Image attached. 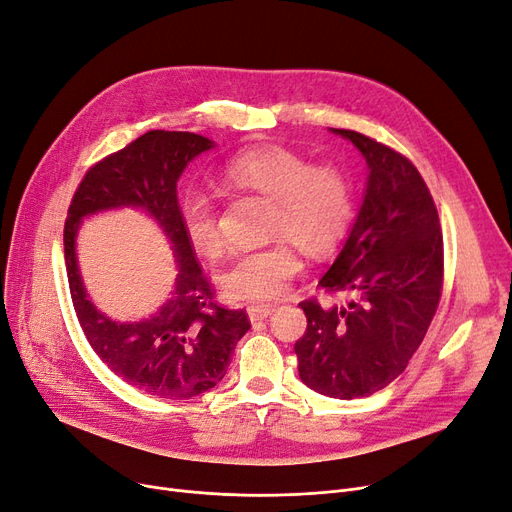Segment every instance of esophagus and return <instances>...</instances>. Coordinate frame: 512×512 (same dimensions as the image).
<instances>
[{
	"mask_svg": "<svg viewBox=\"0 0 512 512\" xmlns=\"http://www.w3.org/2000/svg\"><path fill=\"white\" fill-rule=\"evenodd\" d=\"M272 311H274L272 305H249V307H247V314H249L251 322H261V320H265V318H268V316L272 314Z\"/></svg>",
	"mask_w": 512,
	"mask_h": 512,
	"instance_id": "34e87169",
	"label": "esophagus"
}]
</instances>
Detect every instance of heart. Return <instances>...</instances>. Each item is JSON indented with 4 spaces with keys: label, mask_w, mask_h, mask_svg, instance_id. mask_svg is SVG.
I'll return each mask as SVG.
<instances>
[{
    "label": "heart",
    "mask_w": 512,
    "mask_h": 512,
    "mask_svg": "<svg viewBox=\"0 0 512 512\" xmlns=\"http://www.w3.org/2000/svg\"><path fill=\"white\" fill-rule=\"evenodd\" d=\"M221 182L228 188L270 198L268 232L274 242L238 253L219 272V286L232 299L272 301L286 293L299 274L301 259L291 241L314 259L335 251L355 219V192L345 169L311 165L301 152L268 144L251 148L226 163ZM180 226L190 247L203 257L219 253L224 236L215 198L188 190L180 207Z\"/></svg>",
    "instance_id": "b5f03b06"
}]
</instances>
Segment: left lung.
<instances>
[{
  "label": "left lung",
  "mask_w": 512,
  "mask_h": 512,
  "mask_svg": "<svg viewBox=\"0 0 512 512\" xmlns=\"http://www.w3.org/2000/svg\"><path fill=\"white\" fill-rule=\"evenodd\" d=\"M368 163V188L337 261L320 280L343 307L301 301L295 343L301 381L337 399L366 397L402 374L425 339L443 288V234L433 196L402 152L335 129Z\"/></svg>",
  "instance_id": "obj_1"
}]
</instances>
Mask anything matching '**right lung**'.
Here are the masks:
<instances>
[{
	"label": "right lung",
	"mask_w": 512,
	"mask_h": 512,
	"mask_svg": "<svg viewBox=\"0 0 512 512\" xmlns=\"http://www.w3.org/2000/svg\"><path fill=\"white\" fill-rule=\"evenodd\" d=\"M211 146V140L190 131H146L87 169L64 221L66 278L87 343L127 385L154 397L190 399L213 389L226 376L236 343L251 328L247 311L215 301L177 215V180L196 154ZM129 204L146 208L160 221L181 270L172 299L157 315L121 325L102 317L86 299L74 236L85 214Z\"/></svg>",
	"instance_id": "right-lung-1"
}]
</instances>
